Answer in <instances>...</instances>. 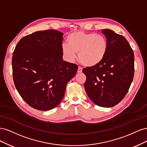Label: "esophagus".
Segmentation results:
<instances>
[{
	"instance_id": "1",
	"label": "esophagus",
	"mask_w": 147,
	"mask_h": 147,
	"mask_svg": "<svg viewBox=\"0 0 147 147\" xmlns=\"http://www.w3.org/2000/svg\"><path fill=\"white\" fill-rule=\"evenodd\" d=\"M82 67H78V70H77V72L78 73H81L82 72Z\"/></svg>"
}]
</instances>
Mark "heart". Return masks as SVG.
Masks as SVG:
<instances>
[{
	"label": "heart",
	"mask_w": 147,
	"mask_h": 147,
	"mask_svg": "<svg viewBox=\"0 0 147 147\" xmlns=\"http://www.w3.org/2000/svg\"><path fill=\"white\" fill-rule=\"evenodd\" d=\"M67 44L62 45V51L65 59L72 61L78 53L80 62L88 67L100 63L108 50V43L104 35L92 32H72L67 36Z\"/></svg>",
	"instance_id": "obj_1"
}]
</instances>
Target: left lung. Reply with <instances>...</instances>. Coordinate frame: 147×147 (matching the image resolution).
<instances>
[{
    "label": "left lung",
    "instance_id": "obj_1",
    "mask_svg": "<svg viewBox=\"0 0 147 147\" xmlns=\"http://www.w3.org/2000/svg\"><path fill=\"white\" fill-rule=\"evenodd\" d=\"M108 43L107 54L100 63L83 69L84 87L94 103L111 107L121 102L128 92L134 74V55L127 40L114 31L102 29Z\"/></svg>",
    "mask_w": 147,
    "mask_h": 147
}]
</instances>
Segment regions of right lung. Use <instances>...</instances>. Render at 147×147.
<instances>
[{
  "label": "right lung",
  "mask_w": 147,
  "mask_h": 147,
  "mask_svg": "<svg viewBox=\"0 0 147 147\" xmlns=\"http://www.w3.org/2000/svg\"><path fill=\"white\" fill-rule=\"evenodd\" d=\"M63 34L53 29L22 38L13 53V78L23 100L32 108L47 111L63 100L66 85L78 65L63 61Z\"/></svg>",
  "instance_id": "obj_1"
}]
</instances>
